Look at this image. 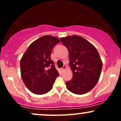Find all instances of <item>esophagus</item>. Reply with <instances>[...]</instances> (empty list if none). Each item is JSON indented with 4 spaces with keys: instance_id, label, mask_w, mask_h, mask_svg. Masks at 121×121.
Masks as SVG:
<instances>
[{
    "instance_id": "1",
    "label": "esophagus",
    "mask_w": 121,
    "mask_h": 121,
    "mask_svg": "<svg viewBox=\"0 0 121 121\" xmlns=\"http://www.w3.org/2000/svg\"><path fill=\"white\" fill-rule=\"evenodd\" d=\"M66 66H65V65H64L63 67H62V68H61V71H64V70L65 69H66Z\"/></svg>"
}]
</instances>
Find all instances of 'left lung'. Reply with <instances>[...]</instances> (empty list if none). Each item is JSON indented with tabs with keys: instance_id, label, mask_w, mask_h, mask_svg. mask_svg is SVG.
<instances>
[{
	"instance_id": "1",
	"label": "left lung",
	"mask_w": 121,
	"mask_h": 121,
	"mask_svg": "<svg viewBox=\"0 0 121 121\" xmlns=\"http://www.w3.org/2000/svg\"><path fill=\"white\" fill-rule=\"evenodd\" d=\"M61 42L69 53V65L73 72L72 80L66 81L68 89L76 94L91 91L99 80L102 62L93 45L77 35L62 37Z\"/></svg>"
}]
</instances>
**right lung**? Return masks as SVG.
Instances as JSON below:
<instances>
[{"mask_svg": "<svg viewBox=\"0 0 121 121\" xmlns=\"http://www.w3.org/2000/svg\"><path fill=\"white\" fill-rule=\"evenodd\" d=\"M60 40L45 35L28 47L20 60V72L25 85L33 93L43 94L52 89L59 76L51 59L53 48Z\"/></svg>", "mask_w": 121, "mask_h": 121, "instance_id": "add662e5", "label": "right lung"}]
</instances>
